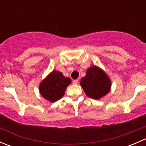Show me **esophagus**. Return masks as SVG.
<instances>
[{
    "mask_svg": "<svg viewBox=\"0 0 146 146\" xmlns=\"http://www.w3.org/2000/svg\"><path fill=\"white\" fill-rule=\"evenodd\" d=\"M78 82V79H77V80H74L73 81V83L74 84V85H77Z\"/></svg>",
    "mask_w": 146,
    "mask_h": 146,
    "instance_id": "34e87169",
    "label": "esophagus"
}]
</instances>
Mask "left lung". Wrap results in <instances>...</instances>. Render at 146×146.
<instances>
[{
    "mask_svg": "<svg viewBox=\"0 0 146 146\" xmlns=\"http://www.w3.org/2000/svg\"><path fill=\"white\" fill-rule=\"evenodd\" d=\"M80 85L87 96L100 100L110 92L111 82L107 73L96 66L88 68L85 77L80 80Z\"/></svg>",
    "mask_w": 146,
    "mask_h": 146,
    "instance_id": "8db88e82",
    "label": "left lung"
}]
</instances>
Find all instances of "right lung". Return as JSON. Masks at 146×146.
<instances>
[{
	"instance_id": "right-lung-1",
	"label": "right lung",
	"mask_w": 146,
	"mask_h": 146,
	"mask_svg": "<svg viewBox=\"0 0 146 146\" xmlns=\"http://www.w3.org/2000/svg\"><path fill=\"white\" fill-rule=\"evenodd\" d=\"M70 83L71 80L69 78L65 77L58 70H53L40 82L39 92L44 99L54 102L63 98Z\"/></svg>"
}]
</instances>
